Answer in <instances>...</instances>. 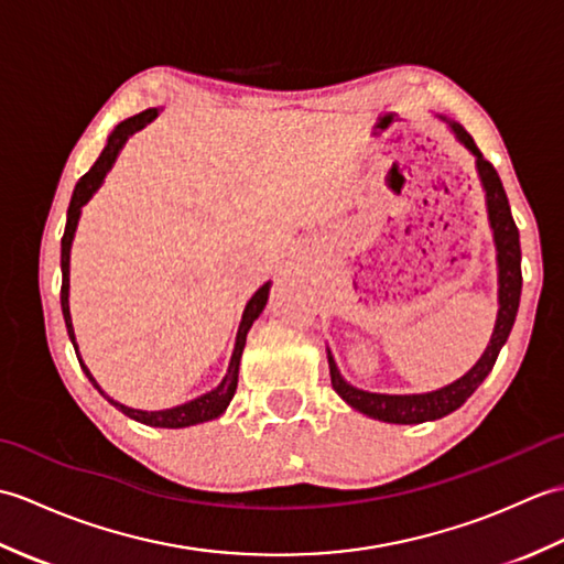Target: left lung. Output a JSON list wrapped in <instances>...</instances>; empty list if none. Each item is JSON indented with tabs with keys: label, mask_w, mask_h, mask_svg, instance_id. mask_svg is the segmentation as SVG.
<instances>
[{
	"label": "left lung",
	"mask_w": 564,
	"mask_h": 564,
	"mask_svg": "<svg viewBox=\"0 0 564 564\" xmlns=\"http://www.w3.org/2000/svg\"><path fill=\"white\" fill-rule=\"evenodd\" d=\"M441 123H446L455 140L473 154L475 158V170L480 176V184L485 191V206H487V220L489 230H492L495 249H497V319L492 337H489L487 349L482 356L477 358V364L467 370L465 376L458 380L448 382L438 390L431 392H414V394H386V392H368L346 382L341 370L334 361L332 349L327 346V361H329V376H332V388L337 390L339 398L354 406L356 412H361L370 419H378V422L388 424H422V422H434V419L446 416L458 410L465 400L482 386V380L489 376V370L495 368L497 356L501 346L507 344L509 332L513 327V319L519 313V301H521V245H519V227L511 218L509 198L505 194V186H501V178L497 170L489 164L482 152L477 150L473 135L467 130L451 121V118L436 113Z\"/></svg>",
	"instance_id": "1"
}]
</instances>
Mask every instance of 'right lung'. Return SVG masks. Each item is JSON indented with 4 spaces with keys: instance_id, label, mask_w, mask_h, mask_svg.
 Instances as JSON below:
<instances>
[{
    "instance_id": "1",
    "label": "right lung",
    "mask_w": 564,
    "mask_h": 564,
    "mask_svg": "<svg viewBox=\"0 0 564 564\" xmlns=\"http://www.w3.org/2000/svg\"><path fill=\"white\" fill-rule=\"evenodd\" d=\"M158 113H160V109H145L142 113L130 116V118H126V121L118 123L113 128V133L109 135V142H106V148L101 150L99 160L94 162L91 170L77 182L75 194H72L69 208H67V225H65L63 245H59V269H63V289H59V305H63L65 327H67L72 346H75V354L79 358V366L84 370V376L89 378V382L99 390V394H101L104 400H109L118 412H123L126 416L135 419V422H140V424L160 426V429H186V426H194V424L210 422V419H218L227 410V404H230V400L235 398L237 376H239V358H242V351H245L247 332L251 329V325H254V319L263 313V307H267L271 281L263 283L261 289L249 297V303L245 305V313H242V319H239V329H237V337H235V349H232V356H230V366H227V373L223 376V380L213 390H208L206 394H198L196 400H188L184 404L170 406V410H154V412L133 410V406L121 404L118 400H113L111 394H106L101 390L99 382H97V378L91 376V370L87 368V364L82 361L77 337H75V327H72V315H69V251H72V239H75V232H77V223H79L82 208L87 206V203L91 200V196L101 188L106 174L111 172V166L118 160V154H121L128 138L133 135V133H138V130L145 128L148 123H152L154 118H158Z\"/></svg>"
}]
</instances>
